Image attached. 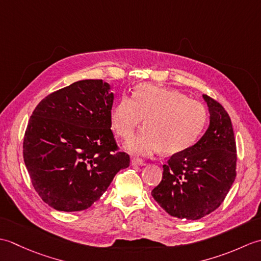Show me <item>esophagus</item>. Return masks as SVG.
I'll list each match as a JSON object with an SVG mask.
<instances>
[{
    "label": "esophagus",
    "instance_id": "obj_1",
    "mask_svg": "<svg viewBox=\"0 0 261 261\" xmlns=\"http://www.w3.org/2000/svg\"><path fill=\"white\" fill-rule=\"evenodd\" d=\"M131 164H132V166H145V162L139 158H132Z\"/></svg>",
    "mask_w": 261,
    "mask_h": 261
}]
</instances>
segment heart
Masks as SVG:
<instances>
[{"label":"heart","mask_w":261,"mask_h":261,"mask_svg":"<svg viewBox=\"0 0 261 261\" xmlns=\"http://www.w3.org/2000/svg\"><path fill=\"white\" fill-rule=\"evenodd\" d=\"M143 118L146 127L126 142V150L142 157L162 150L176 154L198 140L206 125L207 111L179 91L141 84L132 97L123 94L110 112L112 127L123 139L132 137Z\"/></svg>","instance_id":"heart-1"}]
</instances>
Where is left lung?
I'll list each match as a JSON object with an SVG mask.
<instances>
[{
  "mask_svg": "<svg viewBox=\"0 0 261 261\" xmlns=\"http://www.w3.org/2000/svg\"><path fill=\"white\" fill-rule=\"evenodd\" d=\"M210 125L195 145L173 154L151 192L171 216L198 220L218 208L237 176V147L231 119L218 101L203 95Z\"/></svg>",
  "mask_w": 261,
  "mask_h": 261,
  "instance_id": "8db88e82",
  "label": "left lung"
}]
</instances>
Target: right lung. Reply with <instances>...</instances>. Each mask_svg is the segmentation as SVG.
Wrapping results in <instances>:
<instances>
[{"instance_id": "1", "label": "right lung", "mask_w": 261, "mask_h": 261, "mask_svg": "<svg viewBox=\"0 0 261 261\" xmlns=\"http://www.w3.org/2000/svg\"><path fill=\"white\" fill-rule=\"evenodd\" d=\"M113 93L102 80H84L49 94L28 123L23 159L32 186L49 206L86 210L129 167L111 130Z\"/></svg>"}]
</instances>
